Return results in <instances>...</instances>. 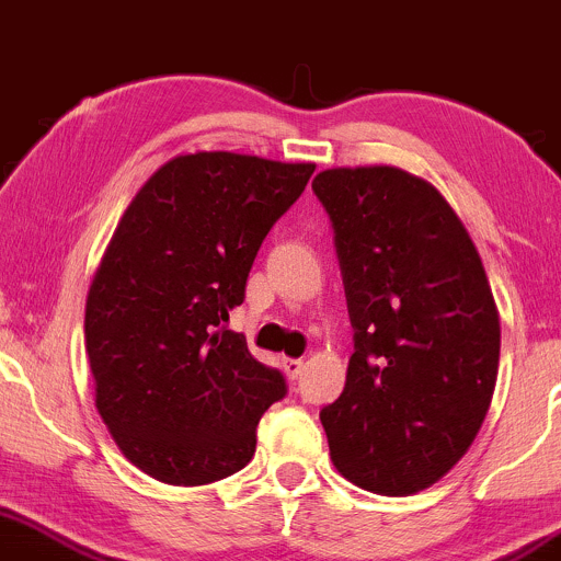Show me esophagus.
<instances>
[{"label": "esophagus", "mask_w": 561, "mask_h": 561, "mask_svg": "<svg viewBox=\"0 0 561 561\" xmlns=\"http://www.w3.org/2000/svg\"><path fill=\"white\" fill-rule=\"evenodd\" d=\"M283 371H286L288 379H297L305 371V360L299 358H286L283 360Z\"/></svg>", "instance_id": "obj_1"}]
</instances>
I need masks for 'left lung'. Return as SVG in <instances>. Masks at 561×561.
Instances as JSON below:
<instances>
[{"mask_svg": "<svg viewBox=\"0 0 561 561\" xmlns=\"http://www.w3.org/2000/svg\"><path fill=\"white\" fill-rule=\"evenodd\" d=\"M329 214L353 323L331 460L377 495H412L466 455L497 382L500 318L479 251L436 186L390 165L331 168Z\"/></svg>", "mask_w": 561, "mask_h": 561, "instance_id": "1", "label": "left lung"}]
</instances>
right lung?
I'll return each instance as SVG.
<instances>
[{
    "mask_svg": "<svg viewBox=\"0 0 561 561\" xmlns=\"http://www.w3.org/2000/svg\"><path fill=\"white\" fill-rule=\"evenodd\" d=\"M316 165L182 154L138 190L95 270L85 347L95 407L152 479L210 484L251 462L286 377L227 329L259 245Z\"/></svg>",
    "mask_w": 561,
    "mask_h": 561,
    "instance_id": "right-lung-1",
    "label": "right lung"
}]
</instances>
